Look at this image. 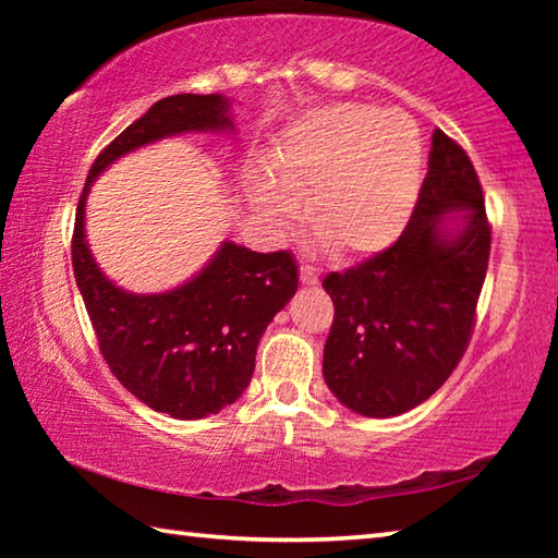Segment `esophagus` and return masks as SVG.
<instances>
[{
    "label": "esophagus",
    "instance_id": "esophagus-1",
    "mask_svg": "<svg viewBox=\"0 0 558 558\" xmlns=\"http://www.w3.org/2000/svg\"><path fill=\"white\" fill-rule=\"evenodd\" d=\"M300 282L302 286H317L319 282L317 268L310 266V263H300Z\"/></svg>",
    "mask_w": 558,
    "mask_h": 558
}]
</instances>
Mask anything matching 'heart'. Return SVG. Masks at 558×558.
<instances>
[{"label": "heart", "instance_id": "heart-1", "mask_svg": "<svg viewBox=\"0 0 558 558\" xmlns=\"http://www.w3.org/2000/svg\"><path fill=\"white\" fill-rule=\"evenodd\" d=\"M256 184L268 221L286 226L305 202L310 229L335 258L384 251L403 231L423 179V143L399 110L337 102L310 116L270 155Z\"/></svg>", "mask_w": 558, "mask_h": 558}]
</instances>
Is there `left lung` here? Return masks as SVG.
<instances>
[{
  "instance_id": "8db88e82",
  "label": "left lung",
  "mask_w": 558,
  "mask_h": 558,
  "mask_svg": "<svg viewBox=\"0 0 558 558\" xmlns=\"http://www.w3.org/2000/svg\"><path fill=\"white\" fill-rule=\"evenodd\" d=\"M456 208L466 209L469 223L446 236L441 219ZM489 243L493 226L475 167L456 140L436 130L403 233L323 280L335 305L323 372L347 409L389 418L446 384L475 329Z\"/></svg>"
}]
</instances>
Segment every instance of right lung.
<instances>
[{"label": "right lung", "mask_w": 558, "mask_h": 558, "mask_svg": "<svg viewBox=\"0 0 558 558\" xmlns=\"http://www.w3.org/2000/svg\"><path fill=\"white\" fill-rule=\"evenodd\" d=\"M229 128L221 96H169L132 122L93 162L75 209L71 260L110 372L149 409L192 421L219 413L248 386L263 332L298 290L290 251L223 243L209 266L165 295H130L102 276L83 239L88 184L110 162L159 137Z\"/></svg>", "instance_id": "obj_1"}]
</instances>
